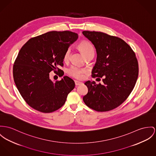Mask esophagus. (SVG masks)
Instances as JSON below:
<instances>
[{"label":"esophagus","mask_w":156,"mask_h":156,"mask_svg":"<svg viewBox=\"0 0 156 156\" xmlns=\"http://www.w3.org/2000/svg\"><path fill=\"white\" fill-rule=\"evenodd\" d=\"M75 84L76 86H78V85H80L81 84H82V83L80 82V81H75Z\"/></svg>","instance_id":"esophagus-1"}]
</instances>
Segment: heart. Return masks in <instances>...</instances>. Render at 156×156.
I'll return each mask as SVG.
<instances>
[{"mask_svg": "<svg viewBox=\"0 0 156 156\" xmlns=\"http://www.w3.org/2000/svg\"><path fill=\"white\" fill-rule=\"evenodd\" d=\"M80 48L83 52L84 56L87 54L94 51V49L92 45L88 41H83L80 44ZM71 48H69L66 50L63 56V60L68 61L69 59ZM68 73L72 77L76 79H81L83 77V75L85 70L83 68H79L76 66H72L68 69Z\"/></svg>", "mask_w": 156, "mask_h": 156, "instance_id": "b5f03b06", "label": "heart"}]
</instances>
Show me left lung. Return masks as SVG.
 I'll return each instance as SVG.
<instances>
[{"label":"left lung","instance_id":"obj_1","mask_svg":"<svg viewBox=\"0 0 156 156\" xmlns=\"http://www.w3.org/2000/svg\"><path fill=\"white\" fill-rule=\"evenodd\" d=\"M83 34L94 46L97 60L93 77L103 76V84L87 81L85 104L98 112L113 110L129 96L138 76V64L131 48L122 39L97 31Z\"/></svg>","mask_w":156,"mask_h":156}]
</instances>
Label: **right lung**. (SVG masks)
I'll return each mask as SVG.
<instances>
[{"label":"right lung","mask_w":156,"mask_h":156,"mask_svg":"<svg viewBox=\"0 0 156 156\" xmlns=\"http://www.w3.org/2000/svg\"><path fill=\"white\" fill-rule=\"evenodd\" d=\"M78 38L72 31H52L31 38L21 48L13 76L20 94L30 107L50 113L65 104L75 83L67 76L54 83L49 73L63 66L65 51Z\"/></svg>","instance_id":"right-lung-1"}]
</instances>
